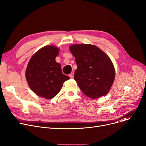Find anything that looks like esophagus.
<instances>
[{
  "label": "esophagus",
  "instance_id": "esophagus-1",
  "mask_svg": "<svg viewBox=\"0 0 146 146\" xmlns=\"http://www.w3.org/2000/svg\"><path fill=\"white\" fill-rule=\"evenodd\" d=\"M69 77H70L71 79L73 78V77H74V73H71L69 74Z\"/></svg>",
  "mask_w": 146,
  "mask_h": 146
}]
</instances>
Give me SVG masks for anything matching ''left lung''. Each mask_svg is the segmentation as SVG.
Wrapping results in <instances>:
<instances>
[{
  "label": "left lung",
  "mask_w": 146,
  "mask_h": 146,
  "mask_svg": "<svg viewBox=\"0 0 146 146\" xmlns=\"http://www.w3.org/2000/svg\"><path fill=\"white\" fill-rule=\"evenodd\" d=\"M69 48L77 66L74 79L82 92L92 99L108 94L115 78L114 67L108 56L92 44H73Z\"/></svg>",
  "instance_id": "8db88e82"
}]
</instances>
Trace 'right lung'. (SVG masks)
<instances>
[{
  "mask_svg": "<svg viewBox=\"0 0 146 146\" xmlns=\"http://www.w3.org/2000/svg\"><path fill=\"white\" fill-rule=\"evenodd\" d=\"M59 48L46 46L36 52L29 62L26 78L31 90L37 95L51 99L59 93L70 77L63 74L61 66L55 59Z\"/></svg>",
  "mask_w": 146,
  "mask_h": 146,
  "instance_id": "1",
  "label": "right lung"
}]
</instances>
